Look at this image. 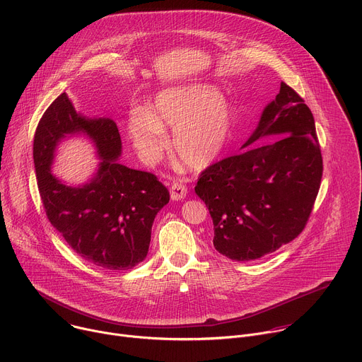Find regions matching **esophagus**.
I'll list each match as a JSON object with an SVG mask.
<instances>
[{
    "label": "esophagus",
    "mask_w": 362,
    "mask_h": 362,
    "mask_svg": "<svg viewBox=\"0 0 362 362\" xmlns=\"http://www.w3.org/2000/svg\"><path fill=\"white\" fill-rule=\"evenodd\" d=\"M187 187L182 180H176L170 187V197L172 200H182L186 197Z\"/></svg>",
    "instance_id": "obj_1"
}]
</instances>
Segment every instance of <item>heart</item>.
Instances as JSON below:
<instances>
[{"mask_svg":"<svg viewBox=\"0 0 362 362\" xmlns=\"http://www.w3.org/2000/svg\"><path fill=\"white\" fill-rule=\"evenodd\" d=\"M235 124L233 107L222 93L203 83L170 87L156 94L148 110L136 107L127 133L146 165L158 163L169 147L165 127L173 129V148L190 169L211 166L226 147Z\"/></svg>","mask_w":362,"mask_h":362,"instance_id":"obj_1","label":"heart"}]
</instances>
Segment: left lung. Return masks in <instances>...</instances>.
<instances>
[{
	"label": "left lung",
	"mask_w": 362,
	"mask_h": 362,
	"mask_svg": "<svg viewBox=\"0 0 362 362\" xmlns=\"http://www.w3.org/2000/svg\"><path fill=\"white\" fill-rule=\"evenodd\" d=\"M272 135L280 137L255 144ZM240 148L202 172L194 192L214 221L215 249L245 262L303 230L321 186L322 156L311 110L285 83Z\"/></svg>",
	"instance_id": "left-lung-1"
}]
</instances>
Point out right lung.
Here are the masks:
<instances>
[{
  "mask_svg": "<svg viewBox=\"0 0 362 362\" xmlns=\"http://www.w3.org/2000/svg\"><path fill=\"white\" fill-rule=\"evenodd\" d=\"M81 135L93 143L100 163L86 184L71 187L50 168L58 144ZM120 156L116 123L77 113L66 93L37 126L33 158L48 221L81 259L110 271L132 269L146 259L154 218L170 199L156 176L122 165Z\"/></svg>",
  "mask_w": 362,
  "mask_h": 362,
  "instance_id": "obj_1",
  "label": "right lung"
}]
</instances>
